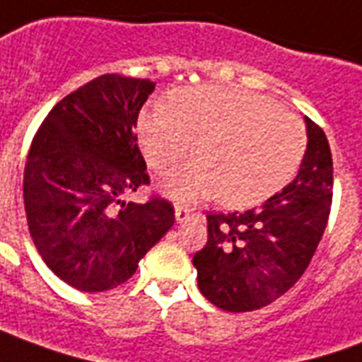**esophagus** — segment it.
Returning a JSON list of instances; mask_svg holds the SVG:
<instances>
[{"instance_id": "34e87169", "label": "esophagus", "mask_w": 362, "mask_h": 362, "mask_svg": "<svg viewBox=\"0 0 362 362\" xmlns=\"http://www.w3.org/2000/svg\"><path fill=\"white\" fill-rule=\"evenodd\" d=\"M189 218H191V210L183 209V206H175V220L179 224H185L189 222Z\"/></svg>"}]
</instances>
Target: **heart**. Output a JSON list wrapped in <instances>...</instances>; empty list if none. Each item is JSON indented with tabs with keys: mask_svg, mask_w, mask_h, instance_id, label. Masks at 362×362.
<instances>
[{
	"mask_svg": "<svg viewBox=\"0 0 362 362\" xmlns=\"http://www.w3.org/2000/svg\"><path fill=\"white\" fill-rule=\"evenodd\" d=\"M146 163L165 173L197 142L199 160L163 179L177 202L212 199L253 206L283 189L306 152V128L271 97L224 86L183 87L171 105L150 103L136 122Z\"/></svg>",
	"mask_w": 362,
	"mask_h": 362,
	"instance_id": "obj_1",
	"label": "heart"
}]
</instances>
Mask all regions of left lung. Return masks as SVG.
Returning <instances> with one entry per match:
<instances>
[{
  "instance_id": "8db88e82",
  "label": "left lung",
  "mask_w": 362,
  "mask_h": 362,
  "mask_svg": "<svg viewBox=\"0 0 362 362\" xmlns=\"http://www.w3.org/2000/svg\"><path fill=\"white\" fill-rule=\"evenodd\" d=\"M298 175L261 206L209 214V242L193 257L199 291L226 312H251L304 275L329 218L333 161L324 130L304 117Z\"/></svg>"
}]
</instances>
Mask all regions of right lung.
Returning <instances> with one entry per match:
<instances>
[{"mask_svg": "<svg viewBox=\"0 0 362 362\" xmlns=\"http://www.w3.org/2000/svg\"><path fill=\"white\" fill-rule=\"evenodd\" d=\"M153 89L150 79L99 76L54 105L33 140L23 181L30 238L78 291L128 281L175 222L163 199L124 201L150 183L134 128Z\"/></svg>", "mask_w": 362, "mask_h": 362, "instance_id": "right-lung-1", "label": "right lung"}]
</instances>
